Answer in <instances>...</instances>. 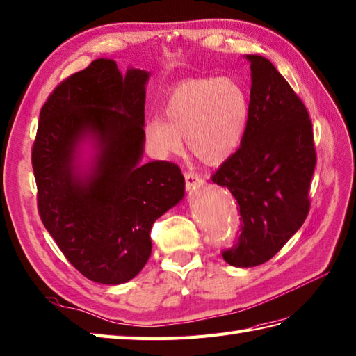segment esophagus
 I'll list each match as a JSON object with an SVG mask.
<instances>
[{"instance_id": "1", "label": "esophagus", "mask_w": 356, "mask_h": 356, "mask_svg": "<svg viewBox=\"0 0 356 356\" xmlns=\"http://www.w3.org/2000/svg\"><path fill=\"white\" fill-rule=\"evenodd\" d=\"M185 185L186 191H193L195 188H200L203 185V179L200 175H197L194 171H186L185 172Z\"/></svg>"}]
</instances>
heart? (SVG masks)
<instances>
[{
    "instance_id": "1",
    "label": "heart",
    "mask_w": 356,
    "mask_h": 356,
    "mask_svg": "<svg viewBox=\"0 0 356 356\" xmlns=\"http://www.w3.org/2000/svg\"><path fill=\"white\" fill-rule=\"evenodd\" d=\"M163 118L144 122V138L159 158L181 153L184 139L204 163L230 158L241 145L250 104L244 88L230 77L185 80L171 89L163 103Z\"/></svg>"
}]
</instances>
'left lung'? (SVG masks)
Returning a JSON list of instances; mask_svg holds the SVG:
<instances>
[{
	"mask_svg": "<svg viewBox=\"0 0 356 356\" xmlns=\"http://www.w3.org/2000/svg\"><path fill=\"white\" fill-rule=\"evenodd\" d=\"M250 62V113L241 145L212 181L236 198L241 232L221 252L234 267L271 259L303 225L317 156L307 107L268 59Z\"/></svg>",
	"mask_w": 356,
	"mask_h": 356,
	"instance_id": "obj_1",
	"label": "left lung"
}]
</instances>
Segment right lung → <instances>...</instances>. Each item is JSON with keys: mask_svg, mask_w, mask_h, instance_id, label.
<instances>
[{"mask_svg": "<svg viewBox=\"0 0 356 356\" xmlns=\"http://www.w3.org/2000/svg\"><path fill=\"white\" fill-rule=\"evenodd\" d=\"M148 77L97 59L65 79L39 115L31 165L40 220L72 267L98 284H124L143 270L153 222L185 194L176 163H140ZM86 138L96 154L81 170Z\"/></svg>", "mask_w": 356, "mask_h": 356, "instance_id": "add662e5", "label": "right lung"}]
</instances>
